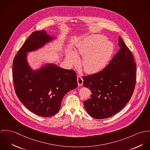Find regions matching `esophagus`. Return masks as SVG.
Returning a JSON list of instances; mask_svg holds the SVG:
<instances>
[{
    "mask_svg": "<svg viewBox=\"0 0 150 150\" xmlns=\"http://www.w3.org/2000/svg\"><path fill=\"white\" fill-rule=\"evenodd\" d=\"M77 82H78V84L79 86H81V85L83 84V78L81 76H79V75H78L77 76Z\"/></svg>",
    "mask_w": 150,
    "mask_h": 150,
    "instance_id": "1",
    "label": "esophagus"
}]
</instances>
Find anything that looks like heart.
<instances>
[{
  "label": "heart",
  "mask_w": 150,
  "mask_h": 150,
  "mask_svg": "<svg viewBox=\"0 0 150 150\" xmlns=\"http://www.w3.org/2000/svg\"><path fill=\"white\" fill-rule=\"evenodd\" d=\"M101 34H91L84 37L75 46L74 50H68L66 58L71 64H77L79 57L83 56L82 66L86 72L95 74L104 68L114 50L113 44Z\"/></svg>",
  "instance_id": "heart-1"
}]
</instances>
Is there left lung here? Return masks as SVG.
<instances>
[{"mask_svg": "<svg viewBox=\"0 0 150 150\" xmlns=\"http://www.w3.org/2000/svg\"><path fill=\"white\" fill-rule=\"evenodd\" d=\"M120 50L109 64L98 73L83 76V85L91 91L84 101L90 116L97 119L112 116L131 99L136 84V63L132 53L119 37Z\"/></svg>", "mask_w": 150, "mask_h": 150, "instance_id": "left-lung-1", "label": "left lung"}]
</instances>
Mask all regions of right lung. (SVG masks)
Masks as SVG:
<instances>
[{"label": "right lung", "mask_w": 150, "mask_h": 150, "mask_svg": "<svg viewBox=\"0 0 150 150\" xmlns=\"http://www.w3.org/2000/svg\"><path fill=\"white\" fill-rule=\"evenodd\" d=\"M56 38L45 30L34 32L13 60V78L17 97L30 111L40 116L56 115L64 96L78 86L74 70L53 63H46L34 70L28 63V53L42 48Z\"/></svg>", "instance_id": "add662e5"}]
</instances>
